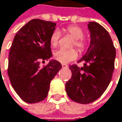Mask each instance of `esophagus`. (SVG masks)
<instances>
[{
    "mask_svg": "<svg viewBox=\"0 0 122 122\" xmlns=\"http://www.w3.org/2000/svg\"><path fill=\"white\" fill-rule=\"evenodd\" d=\"M61 66H62V68H67L68 67V65H66L65 64H62Z\"/></svg>",
    "mask_w": 122,
    "mask_h": 122,
    "instance_id": "obj_1",
    "label": "esophagus"
}]
</instances>
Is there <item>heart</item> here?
<instances>
[{"label":"heart","instance_id":"heart-1","mask_svg":"<svg viewBox=\"0 0 122 122\" xmlns=\"http://www.w3.org/2000/svg\"><path fill=\"white\" fill-rule=\"evenodd\" d=\"M65 31L69 33L74 40V44L80 51H84L86 49V43L83 41L84 33L83 30L76 25H69ZM60 39V32L58 30H54L50 37V44L53 47H56L58 44ZM78 53L75 49H63L61 48L56 51L53 53L54 58L58 62L62 64L69 63L77 58Z\"/></svg>","mask_w":122,"mask_h":122}]
</instances>
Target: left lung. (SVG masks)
Instances as JSON below:
<instances>
[{
  "mask_svg": "<svg viewBox=\"0 0 122 122\" xmlns=\"http://www.w3.org/2000/svg\"><path fill=\"white\" fill-rule=\"evenodd\" d=\"M90 46L78 62L80 68L69 66L72 76L66 84L69 97L80 104H89L99 99L107 89L114 69L116 50L108 31L97 22H89Z\"/></svg>",
  "mask_w": 122,
  "mask_h": 122,
  "instance_id": "obj_1",
  "label": "left lung"
}]
</instances>
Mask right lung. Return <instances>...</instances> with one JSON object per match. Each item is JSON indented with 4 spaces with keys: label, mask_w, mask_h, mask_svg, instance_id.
I'll return each mask as SVG.
<instances>
[{
    "label": "right lung",
    "mask_w": 122,
    "mask_h": 122,
    "mask_svg": "<svg viewBox=\"0 0 122 122\" xmlns=\"http://www.w3.org/2000/svg\"><path fill=\"white\" fill-rule=\"evenodd\" d=\"M56 23L33 19L15 34L8 57V74L13 89L26 103L40 102L48 95L50 83L62 68L56 60L41 67L52 56L50 37Z\"/></svg>",
    "instance_id": "obj_1"
}]
</instances>
